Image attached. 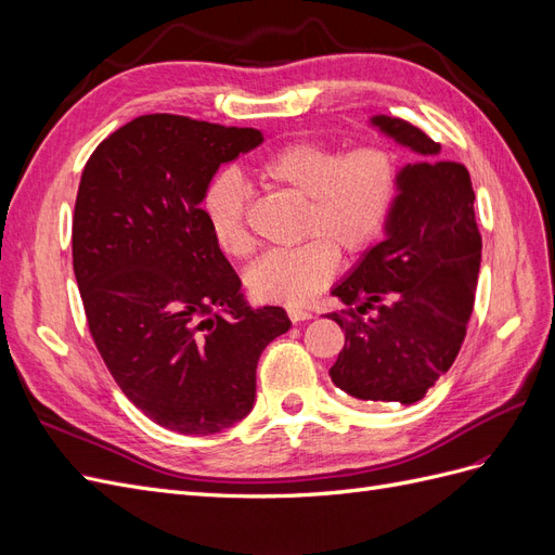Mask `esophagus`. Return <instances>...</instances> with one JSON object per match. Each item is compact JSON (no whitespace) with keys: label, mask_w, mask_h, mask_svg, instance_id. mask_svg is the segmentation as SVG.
<instances>
[{"label":"esophagus","mask_w":555,"mask_h":555,"mask_svg":"<svg viewBox=\"0 0 555 555\" xmlns=\"http://www.w3.org/2000/svg\"><path fill=\"white\" fill-rule=\"evenodd\" d=\"M287 314L294 324L298 322H308V319H312V312L310 310H300V308H287Z\"/></svg>","instance_id":"34e87169"}]
</instances>
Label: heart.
Listing matches in <instances>:
<instances>
[{"instance_id":"heart-1","label":"heart","mask_w":555,"mask_h":555,"mask_svg":"<svg viewBox=\"0 0 555 555\" xmlns=\"http://www.w3.org/2000/svg\"><path fill=\"white\" fill-rule=\"evenodd\" d=\"M273 184L306 201L300 217L304 245L273 249L247 271V287L259 300L304 306L338 271V249L361 255L389 222L400 166L391 147L365 143L347 153L322 141H292L273 150L257 169ZM247 188L236 173H217L201 198V212L215 245L233 259L251 249L245 222Z\"/></svg>"}]
</instances>
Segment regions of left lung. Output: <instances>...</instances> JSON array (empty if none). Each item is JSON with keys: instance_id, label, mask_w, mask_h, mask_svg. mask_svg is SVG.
<instances>
[{"instance_id": "left-lung-1", "label": "left lung", "mask_w": 555, "mask_h": 555, "mask_svg": "<svg viewBox=\"0 0 555 555\" xmlns=\"http://www.w3.org/2000/svg\"><path fill=\"white\" fill-rule=\"evenodd\" d=\"M371 125L422 162L400 169L384 241L331 289L347 310L328 314L345 331L328 375L359 400L412 405L456 361L473 314L481 263L475 192L465 166L444 162L418 127L389 115Z\"/></svg>"}]
</instances>
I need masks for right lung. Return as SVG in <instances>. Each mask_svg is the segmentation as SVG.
<instances>
[{
	"label": "right lung",
	"instance_id": "right-lung-1",
	"mask_svg": "<svg viewBox=\"0 0 555 555\" xmlns=\"http://www.w3.org/2000/svg\"><path fill=\"white\" fill-rule=\"evenodd\" d=\"M261 141L251 127L141 115L80 176L74 273L94 345L133 405L182 435L245 418L261 351L292 326L278 306H247L201 212L217 169Z\"/></svg>",
	"mask_w": 555,
	"mask_h": 555
}]
</instances>
